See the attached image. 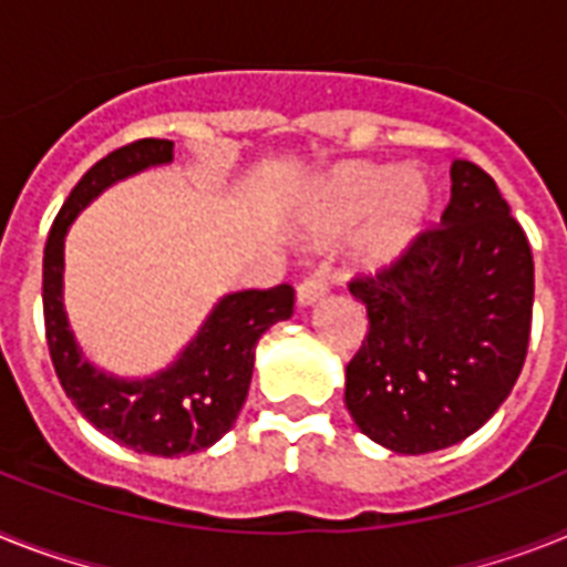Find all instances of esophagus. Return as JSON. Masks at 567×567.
Here are the masks:
<instances>
[{"instance_id": "esophagus-1", "label": "esophagus", "mask_w": 567, "mask_h": 567, "mask_svg": "<svg viewBox=\"0 0 567 567\" xmlns=\"http://www.w3.org/2000/svg\"><path fill=\"white\" fill-rule=\"evenodd\" d=\"M298 303H303V307H310V303H316L318 298H324L327 295V284L318 275H310V278H303L301 284H298Z\"/></svg>"}]
</instances>
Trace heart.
<instances>
[{"mask_svg": "<svg viewBox=\"0 0 567 567\" xmlns=\"http://www.w3.org/2000/svg\"><path fill=\"white\" fill-rule=\"evenodd\" d=\"M432 210V188L420 173L394 165H348L318 190V223L330 231L357 226L373 214L362 237V251L373 264L394 260L417 240Z\"/></svg>", "mask_w": 567, "mask_h": 567, "instance_id": "b5f03b06", "label": "heart"}]
</instances>
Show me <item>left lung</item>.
Wrapping results in <instances>:
<instances>
[{
    "mask_svg": "<svg viewBox=\"0 0 567 567\" xmlns=\"http://www.w3.org/2000/svg\"><path fill=\"white\" fill-rule=\"evenodd\" d=\"M348 289L371 327L348 362L344 402L371 441L437 452L507 400L530 344L533 251L478 165L455 158L441 223Z\"/></svg>",
    "mask_w": 567,
    "mask_h": 567,
    "instance_id": "1",
    "label": "left lung"
}]
</instances>
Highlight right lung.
I'll return each mask as SVG.
<instances>
[{"instance_id": "1", "label": "right lung", "mask_w": 567, "mask_h": 567, "mask_svg": "<svg viewBox=\"0 0 567 567\" xmlns=\"http://www.w3.org/2000/svg\"><path fill=\"white\" fill-rule=\"evenodd\" d=\"M173 158L167 138H138L112 150L89 167L51 223L42 251V318L51 364L65 396L97 432L147 455L176 457L208 449L228 432L249 394L257 339L272 324L292 316L295 289H243L226 295L210 312L179 362L142 382H124L95 371L74 344L65 321L63 287L65 228L112 182Z\"/></svg>"}]
</instances>
